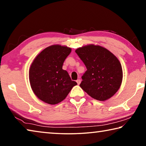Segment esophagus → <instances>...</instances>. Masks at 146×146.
Segmentation results:
<instances>
[{
	"mask_svg": "<svg viewBox=\"0 0 146 146\" xmlns=\"http://www.w3.org/2000/svg\"><path fill=\"white\" fill-rule=\"evenodd\" d=\"M80 82H81V80H80V79H78V80H76V82H77L78 85L80 84Z\"/></svg>",
	"mask_w": 146,
	"mask_h": 146,
	"instance_id": "esophagus-1",
	"label": "esophagus"
}]
</instances>
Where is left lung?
Wrapping results in <instances>:
<instances>
[{"instance_id":"left-lung-1","label":"left lung","mask_w":146,"mask_h":146,"mask_svg":"<svg viewBox=\"0 0 146 146\" xmlns=\"http://www.w3.org/2000/svg\"><path fill=\"white\" fill-rule=\"evenodd\" d=\"M87 70L80 86L96 100L104 101L117 93L122 81V69L118 58L110 51L93 44L75 51Z\"/></svg>"}]
</instances>
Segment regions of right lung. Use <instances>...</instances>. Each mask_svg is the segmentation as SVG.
<instances>
[{
  "label": "right lung",
  "mask_w": 146,
  "mask_h": 146,
  "mask_svg": "<svg viewBox=\"0 0 146 146\" xmlns=\"http://www.w3.org/2000/svg\"><path fill=\"white\" fill-rule=\"evenodd\" d=\"M71 51L66 46H49L32 62L29 73L31 87L43 102L52 105L62 102L77 84L71 80L67 71L62 70L64 62Z\"/></svg>",
  "instance_id": "obj_1"
}]
</instances>
